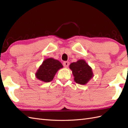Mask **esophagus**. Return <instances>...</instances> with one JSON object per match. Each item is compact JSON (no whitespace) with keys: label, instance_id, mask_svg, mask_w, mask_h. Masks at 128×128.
Returning a JSON list of instances; mask_svg holds the SVG:
<instances>
[{"label":"esophagus","instance_id":"34e87169","mask_svg":"<svg viewBox=\"0 0 128 128\" xmlns=\"http://www.w3.org/2000/svg\"><path fill=\"white\" fill-rule=\"evenodd\" d=\"M69 64H70V62L68 61H64L63 62V65L65 67H68V66H69Z\"/></svg>","mask_w":128,"mask_h":128}]
</instances>
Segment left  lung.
Listing matches in <instances>:
<instances>
[{
  "mask_svg": "<svg viewBox=\"0 0 128 128\" xmlns=\"http://www.w3.org/2000/svg\"><path fill=\"white\" fill-rule=\"evenodd\" d=\"M70 68L72 70L74 81L78 84H86L93 76L92 68L83 60L73 62L70 64Z\"/></svg>",
  "mask_w": 128,
  "mask_h": 128,
  "instance_id": "obj_1",
  "label": "left lung"
}]
</instances>
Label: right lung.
<instances>
[{
	"label": "right lung",
	"mask_w": 128,
	"mask_h": 128,
	"mask_svg": "<svg viewBox=\"0 0 128 128\" xmlns=\"http://www.w3.org/2000/svg\"><path fill=\"white\" fill-rule=\"evenodd\" d=\"M63 66L60 61L52 58L46 59L36 73V77L44 82L52 81L58 70Z\"/></svg>",
	"instance_id": "right-lung-1"
}]
</instances>
